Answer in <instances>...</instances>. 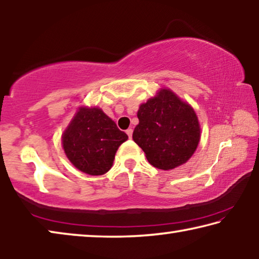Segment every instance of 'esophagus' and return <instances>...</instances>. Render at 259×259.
<instances>
[{
    "label": "esophagus",
    "instance_id": "34e87169",
    "mask_svg": "<svg viewBox=\"0 0 259 259\" xmlns=\"http://www.w3.org/2000/svg\"><path fill=\"white\" fill-rule=\"evenodd\" d=\"M126 134L128 135V138H130V139H132V135H133V130H132V128H128V130L126 131Z\"/></svg>",
    "mask_w": 259,
    "mask_h": 259
}]
</instances>
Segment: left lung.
Masks as SVG:
<instances>
[{
  "mask_svg": "<svg viewBox=\"0 0 259 259\" xmlns=\"http://www.w3.org/2000/svg\"><path fill=\"white\" fill-rule=\"evenodd\" d=\"M133 140L152 166L173 169L192 157L200 142L201 128L194 109L169 90L140 105Z\"/></svg>",
  "mask_w": 259,
  "mask_h": 259,
  "instance_id": "left-lung-1",
  "label": "left lung"
}]
</instances>
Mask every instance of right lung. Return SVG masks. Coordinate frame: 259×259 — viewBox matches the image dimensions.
Listing matches in <instances>:
<instances>
[{
  "label": "right lung",
  "mask_w": 259,
  "mask_h": 259,
  "mask_svg": "<svg viewBox=\"0 0 259 259\" xmlns=\"http://www.w3.org/2000/svg\"><path fill=\"white\" fill-rule=\"evenodd\" d=\"M127 139L100 108L80 107L62 135V145L78 169L102 176L111 168L118 148Z\"/></svg>",
  "instance_id": "obj_1"
}]
</instances>
